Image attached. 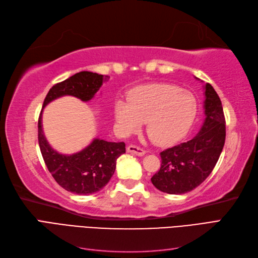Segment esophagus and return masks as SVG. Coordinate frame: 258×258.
Returning <instances> with one entry per match:
<instances>
[{"label": "esophagus", "instance_id": "1", "mask_svg": "<svg viewBox=\"0 0 258 258\" xmlns=\"http://www.w3.org/2000/svg\"><path fill=\"white\" fill-rule=\"evenodd\" d=\"M127 152L131 153V154H135L137 156H144L145 155V151L143 150V148L136 146V145H129L127 147Z\"/></svg>", "mask_w": 258, "mask_h": 258}]
</instances>
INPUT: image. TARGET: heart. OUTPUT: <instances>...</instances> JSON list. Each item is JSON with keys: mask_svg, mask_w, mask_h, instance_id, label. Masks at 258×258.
<instances>
[{"mask_svg": "<svg viewBox=\"0 0 258 258\" xmlns=\"http://www.w3.org/2000/svg\"><path fill=\"white\" fill-rule=\"evenodd\" d=\"M198 103L190 91L178 86L156 84L136 90L127 101H117L115 120L130 135L146 122V132L158 145H169L186 136L196 118Z\"/></svg>", "mask_w": 258, "mask_h": 258, "instance_id": "b5f03b06", "label": "heart"}]
</instances>
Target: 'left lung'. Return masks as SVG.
<instances>
[{
  "mask_svg": "<svg viewBox=\"0 0 258 258\" xmlns=\"http://www.w3.org/2000/svg\"><path fill=\"white\" fill-rule=\"evenodd\" d=\"M204 124L191 140L160 153L161 167L151 181L160 191L181 195L198 187L212 172L225 144L226 126L221 99L205 86Z\"/></svg>",
  "mask_w": 258,
  "mask_h": 258,
  "instance_id": "obj_1",
  "label": "left lung"
}]
</instances>
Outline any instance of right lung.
<instances>
[{"label": "right lung", "instance_id": "1", "mask_svg": "<svg viewBox=\"0 0 258 258\" xmlns=\"http://www.w3.org/2000/svg\"><path fill=\"white\" fill-rule=\"evenodd\" d=\"M107 79L108 76L88 71L76 73L52 86L44 100L43 108L63 96H73L87 102ZM42 112L38 118V144L46 166L56 182L62 188L76 195H90L102 189L115 172L117 158L126 153L124 143L95 139L79 153L60 154L52 150L44 136Z\"/></svg>", "mask_w": 258, "mask_h": 258}]
</instances>
